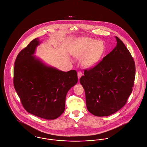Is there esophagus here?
Returning <instances> with one entry per match:
<instances>
[{"label": "esophagus", "instance_id": "34e87169", "mask_svg": "<svg viewBox=\"0 0 147 147\" xmlns=\"http://www.w3.org/2000/svg\"><path fill=\"white\" fill-rule=\"evenodd\" d=\"M77 75H78V79L80 80V78L81 77V76H82V73L81 71H78Z\"/></svg>", "mask_w": 147, "mask_h": 147}]
</instances>
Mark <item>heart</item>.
I'll return each mask as SVG.
<instances>
[{
    "mask_svg": "<svg viewBox=\"0 0 147 147\" xmlns=\"http://www.w3.org/2000/svg\"><path fill=\"white\" fill-rule=\"evenodd\" d=\"M106 48L104 42L91 38H82L78 40L76 49L72 52L77 59H82L86 67L94 66L102 57Z\"/></svg>",
    "mask_w": 147,
    "mask_h": 147,
    "instance_id": "obj_1",
    "label": "heart"
}]
</instances>
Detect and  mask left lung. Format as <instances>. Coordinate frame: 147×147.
Listing matches in <instances>:
<instances>
[{
	"label": "left lung",
	"mask_w": 147,
	"mask_h": 147,
	"mask_svg": "<svg viewBox=\"0 0 147 147\" xmlns=\"http://www.w3.org/2000/svg\"><path fill=\"white\" fill-rule=\"evenodd\" d=\"M115 38L114 49L93 68L85 70L80 80L87 109L96 117L109 116L121 109L134 85L135 62L122 41Z\"/></svg>",
	"instance_id": "left-lung-1"
}]
</instances>
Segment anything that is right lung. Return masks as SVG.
<instances>
[{
    "label": "right lung",
    "instance_id": "1",
    "mask_svg": "<svg viewBox=\"0 0 147 147\" xmlns=\"http://www.w3.org/2000/svg\"><path fill=\"white\" fill-rule=\"evenodd\" d=\"M40 43L36 38L18 55L13 85L28 113L47 120L55 119L65 111L67 92L77 83V73L75 70H59L33 56Z\"/></svg>",
    "mask_w": 147,
    "mask_h": 147
}]
</instances>
